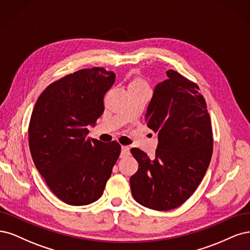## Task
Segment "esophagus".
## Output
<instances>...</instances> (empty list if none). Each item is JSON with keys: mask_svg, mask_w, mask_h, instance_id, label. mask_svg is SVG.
Wrapping results in <instances>:
<instances>
[{"mask_svg": "<svg viewBox=\"0 0 250 250\" xmlns=\"http://www.w3.org/2000/svg\"><path fill=\"white\" fill-rule=\"evenodd\" d=\"M130 155V148H128V146H122V155H120V157L124 158V157H126Z\"/></svg>", "mask_w": 250, "mask_h": 250, "instance_id": "1", "label": "esophagus"}]
</instances>
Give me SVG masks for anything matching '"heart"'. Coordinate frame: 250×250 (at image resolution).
Here are the masks:
<instances>
[{
    "label": "heart",
    "mask_w": 250,
    "mask_h": 250,
    "mask_svg": "<svg viewBox=\"0 0 250 250\" xmlns=\"http://www.w3.org/2000/svg\"><path fill=\"white\" fill-rule=\"evenodd\" d=\"M130 88H147V84L141 77H134L128 83V89Z\"/></svg>",
    "instance_id": "obj_1"
}]
</instances>
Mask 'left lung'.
<instances>
[{"mask_svg":"<svg viewBox=\"0 0 250 250\" xmlns=\"http://www.w3.org/2000/svg\"><path fill=\"white\" fill-rule=\"evenodd\" d=\"M147 107L146 122L158 135L155 158L133 147L139 164L130 185L137 203L156 211L183 205L198 187L213 154V133L199 87L169 69Z\"/></svg>","mask_w":250,"mask_h":250,"instance_id":"left-lung-1","label":"left lung"}]
</instances>
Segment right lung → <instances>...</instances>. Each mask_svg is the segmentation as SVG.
Here are the masks:
<instances>
[{
  "label": "right lung",
  "mask_w": 250,
  "mask_h": 250,
  "mask_svg": "<svg viewBox=\"0 0 250 250\" xmlns=\"http://www.w3.org/2000/svg\"><path fill=\"white\" fill-rule=\"evenodd\" d=\"M115 81L104 67L80 69L47 86L29 124V146L39 173L63 203L85 206L104 192L122 146L87 138Z\"/></svg>",
  "instance_id": "add662e5"
}]
</instances>
